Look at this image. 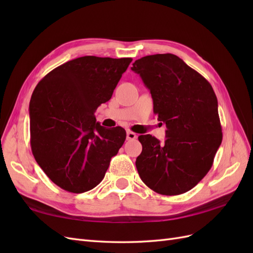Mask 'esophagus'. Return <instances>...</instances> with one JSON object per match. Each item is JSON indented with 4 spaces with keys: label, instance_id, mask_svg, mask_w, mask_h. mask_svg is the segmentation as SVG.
Wrapping results in <instances>:
<instances>
[{
    "label": "esophagus",
    "instance_id": "obj_1",
    "mask_svg": "<svg viewBox=\"0 0 253 253\" xmlns=\"http://www.w3.org/2000/svg\"><path fill=\"white\" fill-rule=\"evenodd\" d=\"M137 138V135L132 131H126V139L127 140H134Z\"/></svg>",
    "mask_w": 253,
    "mask_h": 253
}]
</instances>
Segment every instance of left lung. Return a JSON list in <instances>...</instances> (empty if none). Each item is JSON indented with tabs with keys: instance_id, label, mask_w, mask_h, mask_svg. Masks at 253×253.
I'll return each mask as SVG.
<instances>
[{
	"instance_id": "8db88e82",
	"label": "left lung",
	"mask_w": 253,
	"mask_h": 253,
	"mask_svg": "<svg viewBox=\"0 0 253 253\" xmlns=\"http://www.w3.org/2000/svg\"><path fill=\"white\" fill-rule=\"evenodd\" d=\"M150 89L153 111L167 126L164 143L150 134L136 168L141 180L163 195H178L194 188L213 165L223 133L217 98L201 74L172 53L145 56L133 63Z\"/></svg>"
}]
</instances>
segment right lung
<instances>
[{"label":"right lung","instance_id":"obj_1","mask_svg":"<svg viewBox=\"0 0 253 253\" xmlns=\"http://www.w3.org/2000/svg\"><path fill=\"white\" fill-rule=\"evenodd\" d=\"M132 58L80 57L38 83L29 103L30 145L48 178L67 192L83 193L103 179L126 133L96 122Z\"/></svg>","mask_w":253,"mask_h":253}]
</instances>
